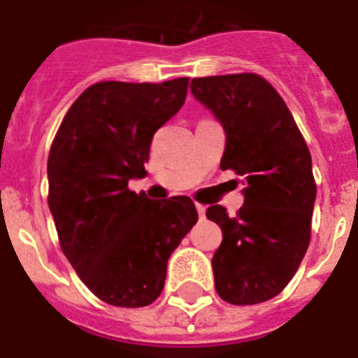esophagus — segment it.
I'll list each match as a JSON object with an SVG mask.
<instances>
[{
  "mask_svg": "<svg viewBox=\"0 0 358 358\" xmlns=\"http://www.w3.org/2000/svg\"><path fill=\"white\" fill-rule=\"evenodd\" d=\"M196 211H198V216H200V218H203V216H206V206H202V203H196Z\"/></svg>",
  "mask_w": 358,
  "mask_h": 358,
  "instance_id": "34e87169",
  "label": "esophagus"
}]
</instances>
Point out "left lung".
<instances>
[{
	"mask_svg": "<svg viewBox=\"0 0 358 358\" xmlns=\"http://www.w3.org/2000/svg\"><path fill=\"white\" fill-rule=\"evenodd\" d=\"M191 92L225 131L222 171H235L244 184L236 216L222 206L206 213L224 235L211 262L216 293L229 304H260L289 284L308 251L317 198L311 155L262 76L194 78Z\"/></svg>",
	"mask_w": 358,
	"mask_h": 358,
	"instance_id": "left-lung-1",
	"label": "left lung"
}]
</instances>
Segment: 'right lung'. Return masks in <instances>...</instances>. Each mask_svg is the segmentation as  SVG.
Here are the masks:
<instances>
[{"instance_id":"right-lung-1","label":"right lung","mask_w":358,"mask_h":358,"mask_svg":"<svg viewBox=\"0 0 358 358\" xmlns=\"http://www.w3.org/2000/svg\"><path fill=\"white\" fill-rule=\"evenodd\" d=\"M189 78L100 82L71 105L47 162L59 245L96 296L118 308L152 304L167 260L196 224L189 196L152 202L129 189L147 174L152 136L182 109Z\"/></svg>"}]
</instances>
